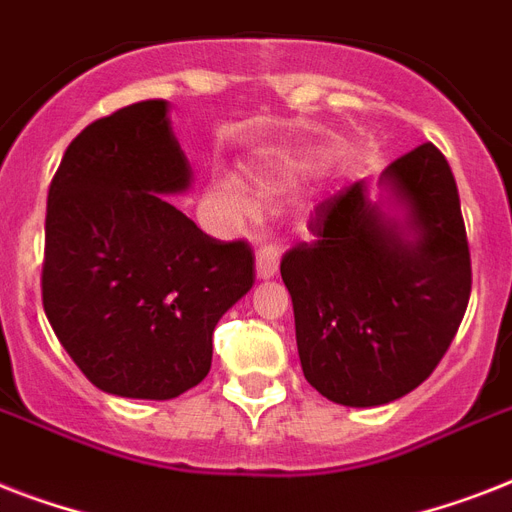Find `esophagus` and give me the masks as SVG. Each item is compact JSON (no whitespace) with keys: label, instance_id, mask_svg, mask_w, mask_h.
Instances as JSON below:
<instances>
[{"label":"esophagus","instance_id":"obj_1","mask_svg":"<svg viewBox=\"0 0 512 512\" xmlns=\"http://www.w3.org/2000/svg\"><path fill=\"white\" fill-rule=\"evenodd\" d=\"M279 257H281L279 247H273V244L257 249V257H255L257 279H273L276 271H279Z\"/></svg>","mask_w":512,"mask_h":512}]
</instances>
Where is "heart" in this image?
I'll return each mask as SVG.
<instances>
[{
  "mask_svg": "<svg viewBox=\"0 0 512 512\" xmlns=\"http://www.w3.org/2000/svg\"><path fill=\"white\" fill-rule=\"evenodd\" d=\"M311 170V162L308 159H295V156H260L252 164H247V175L255 180L260 188H268V191H276V188H284L287 183L303 177L305 172ZM212 199L220 207L225 217L231 220H239L249 212V199L244 188H241L239 177L233 175H217L212 180Z\"/></svg>",
  "mask_w": 512,
  "mask_h": 512,
  "instance_id": "1",
  "label": "heart"
}]
</instances>
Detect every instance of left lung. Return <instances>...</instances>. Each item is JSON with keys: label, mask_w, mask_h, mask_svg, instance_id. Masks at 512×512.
I'll use <instances>...</instances> for the list:
<instances>
[{"label": "left lung", "mask_w": 512, "mask_h": 512, "mask_svg": "<svg viewBox=\"0 0 512 512\" xmlns=\"http://www.w3.org/2000/svg\"><path fill=\"white\" fill-rule=\"evenodd\" d=\"M324 201L313 241L289 249L281 279L295 308L305 380L342 406L412 393L452 345L470 300L460 193L433 143Z\"/></svg>", "instance_id": "1"}]
</instances>
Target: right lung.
Returning a JSON list of instances; mask_svg holds the SVG:
<instances>
[{"label": "right lung", "instance_id": "right-lung-1", "mask_svg": "<svg viewBox=\"0 0 512 512\" xmlns=\"http://www.w3.org/2000/svg\"><path fill=\"white\" fill-rule=\"evenodd\" d=\"M191 188L167 100L84 127L47 193L42 303L95 388L167 401L212 366V332L255 284L244 241H217L170 204Z\"/></svg>", "mask_w": 512, "mask_h": 512}]
</instances>
